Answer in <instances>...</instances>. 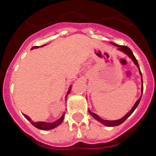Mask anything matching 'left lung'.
Returning a JSON list of instances; mask_svg holds the SVG:
<instances>
[{
  "label": "left lung",
  "instance_id": "8db88e82",
  "mask_svg": "<svg viewBox=\"0 0 156 156\" xmlns=\"http://www.w3.org/2000/svg\"><path fill=\"white\" fill-rule=\"evenodd\" d=\"M110 44L112 45H114V46L117 47V50L119 51H121V52H122V53H124L125 55H127L129 58L131 59L132 61H133V62L134 63L135 66H137V69H139V73H140V76H141V95H140V97L139 98L138 100H137V101L135 102V104L133 105V106L132 107L131 109L129 110L127 113H126L124 116L122 117L121 119H116V120H105V119H103L102 118H101V117L99 116L98 115H97L96 113H94V112H92L90 109H88V112H89V113L91 115V116H93V118H94L96 120H98V122H100L101 123H102L103 125H105V126H119V125L122 124V122H124V121L127 119L128 117H129V115L133 113V111L136 109V108L137 107V105H139V103H140V99H141V96H142V93H143V80H142V75H141V73H140V67H139L138 62H137L136 58H135L134 55H133V52H132V51L126 46L118 45L113 42H110Z\"/></svg>",
  "mask_w": 156,
  "mask_h": 156
}]
</instances>
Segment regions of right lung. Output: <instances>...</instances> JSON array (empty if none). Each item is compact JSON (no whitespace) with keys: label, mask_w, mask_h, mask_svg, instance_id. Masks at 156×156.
<instances>
[{"label":"right lung","mask_w":156,"mask_h":156,"mask_svg":"<svg viewBox=\"0 0 156 156\" xmlns=\"http://www.w3.org/2000/svg\"><path fill=\"white\" fill-rule=\"evenodd\" d=\"M45 45H47V44H44L41 47H44V46H45ZM41 47H39V46L33 47V48H31V50H33V49H36V48H41ZM71 89H72V85H70L69 88V90H68V92H67V94H66V98H67V96L69 95V94L71 92ZM65 115H66V112H64L62 115V116L60 117L58 119H57V120H55V121H54V122H42V121H39V122H34V121H33L31 119H30L28 115L23 114V115L25 116V118H26L27 119H28V120L30 121V122H31L32 124L34 125L36 128H37V129H43V130L52 129H54V128H55V127H57V126H58L59 125L61 124L62 122H63V119H64V118H65Z\"/></svg>","instance_id":"add662e5"}]
</instances>
